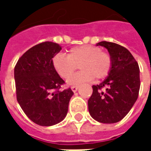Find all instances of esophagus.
<instances>
[{"instance_id": "34e87169", "label": "esophagus", "mask_w": 151, "mask_h": 151, "mask_svg": "<svg viewBox=\"0 0 151 151\" xmlns=\"http://www.w3.org/2000/svg\"><path fill=\"white\" fill-rule=\"evenodd\" d=\"M71 90H72L73 92H76L78 90V86H73L71 87Z\"/></svg>"}]
</instances>
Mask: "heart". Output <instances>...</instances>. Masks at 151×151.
<instances>
[{
    "instance_id": "b5f03b06",
    "label": "heart",
    "mask_w": 151,
    "mask_h": 151,
    "mask_svg": "<svg viewBox=\"0 0 151 151\" xmlns=\"http://www.w3.org/2000/svg\"><path fill=\"white\" fill-rule=\"evenodd\" d=\"M52 66L62 78L69 79L78 67L81 71L73 76L68 84L79 85L95 78H106L111 69V58L108 52L93 45L74 47L69 51L68 56L56 54L53 56Z\"/></svg>"
}]
</instances>
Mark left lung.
Segmentation results:
<instances>
[{
	"mask_svg": "<svg viewBox=\"0 0 151 151\" xmlns=\"http://www.w3.org/2000/svg\"><path fill=\"white\" fill-rule=\"evenodd\" d=\"M107 48L111 58V69L107 78L93 86L88 100L90 115L98 122L116 123L123 119L137 99L140 70L133 55L125 47L107 41L96 43ZM106 87L105 92H100Z\"/></svg>",
	"mask_w": 151,
	"mask_h": 151,
	"instance_id": "obj_1",
	"label": "left lung"
}]
</instances>
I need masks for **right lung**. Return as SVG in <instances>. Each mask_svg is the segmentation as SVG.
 I'll return each mask as SVG.
<instances>
[{
	"label": "right lung",
	"mask_w": 151,
	"mask_h": 151,
	"mask_svg": "<svg viewBox=\"0 0 151 151\" xmlns=\"http://www.w3.org/2000/svg\"><path fill=\"white\" fill-rule=\"evenodd\" d=\"M61 46L44 42L27 51L14 68L17 100L28 118L41 126H52L65 118L73 95L71 89L58 91L64 83L52 66Z\"/></svg>",
	"instance_id": "right-lung-1"
}]
</instances>
